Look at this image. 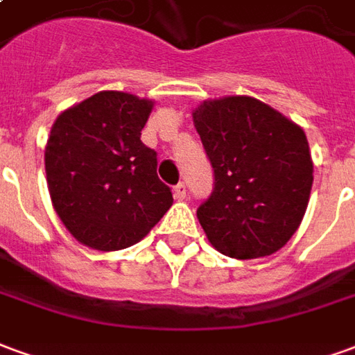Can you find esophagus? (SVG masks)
Here are the masks:
<instances>
[{
	"label": "esophagus",
	"mask_w": 355,
	"mask_h": 355,
	"mask_svg": "<svg viewBox=\"0 0 355 355\" xmlns=\"http://www.w3.org/2000/svg\"><path fill=\"white\" fill-rule=\"evenodd\" d=\"M173 192H175V198H177V200H184V198H186V184H182V182H180V184H177L175 188H173Z\"/></svg>",
	"instance_id": "34e87169"
}]
</instances>
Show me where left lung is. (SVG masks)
Masks as SVG:
<instances>
[{"mask_svg": "<svg viewBox=\"0 0 355 355\" xmlns=\"http://www.w3.org/2000/svg\"><path fill=\"white\" fill-rule=\"evenodd\" d=\"M192 117L215 171V190L198 207L209 243L239 261L279 251L312 192L302 127L247 94L203 101Z\"/></svg>", "mask_w": 355, "mask_h": 355, "instance_id": "1", "label": "left lung"}]
</instances>
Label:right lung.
Here are the masks:
<instances>
[{"label": "right lung", "mask_w": 355, "mask_h": 355, "mask_svg": "<svg viewBox=\"0 0 355 355\" xmlns=\"http://www.w3.org/2000/svg\"><path fill=\"white\" fill-rule=\"evenodd\" d=\"M154 101L101 91L55 119L45 146L51 201L66 230L94 251L139 243L173 205L140 131Z\"/></svg>", "instance_id": "1"}]
</instances>
